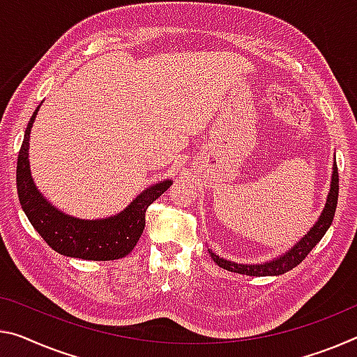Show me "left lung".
Segmentation results:
<instances>
[{
  "mask_svg": "<svg viewBox=\"0 0 357 357\" xmlns=\"http://www.w3.org/2000/svg\"><path fill=\"white\" fill-rule=\"evenodd\" d=\"M337 200H338V172H337V162L333 160L331 189H329V194H327L326 205L322 208L321 216L318 218V220H316L313 227H311L307 234H305L302 238L298 240L292 248H289L284 254L260 264H238V262H234V260L219 257L218 254L213 252L211 250H208L209 256H211L214 264H218L220 268L234 271V273L248 275V276H276V275L286 273V271L297 267V265L308 256V252L318 245L322 236L326 235V231L329 230L333 216H335Z\"/></svg>",
  "mask_w": 357,
  "mask_h": 357,
  "instance_id": "obj_1",
  "label": "left lung"
}]
</instances>
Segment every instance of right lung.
<instances>
[{
  "mask_svg": "<svg viewBox=\"0 0 357 357\" xmlns=\"http://www.w3.org/2000/svg\"><path fill=\"white\" fill-rule=\"evenodd\" d=\"M39 105L28 122L24 143L17 158V194L22 209L44 241L61 256L84 260H116L126 257L137 246L144 230L146 209L169 185L163 179L146 188L127 208L103 219H79L54 206L38 190L30 169V133Z\"/></svg>",
  "mask_w": 357,
  "mask_h": 357,
  "instance_id": "right-lung-1",
  "label": "right lung"
}]
</instances>
